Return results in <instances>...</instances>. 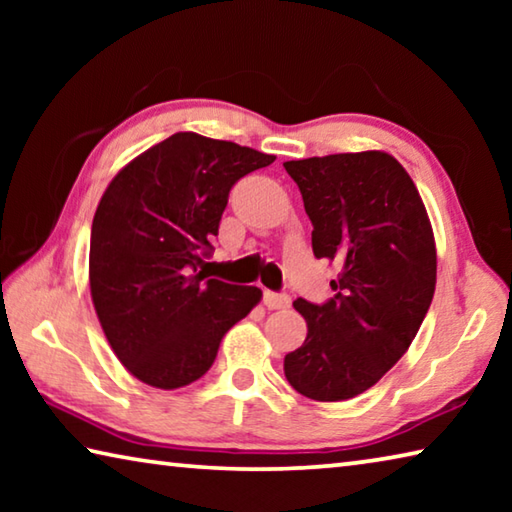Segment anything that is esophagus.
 Instances as JSON below:
<instances>
[{
  "label": "esophagus",
  "mask_w": 512,
  "mask_h": 512,
  "mask_svg": "<svg viewBox=\"0 0 512 512\" xmlns=\"http://www.w3.org/2000/svg\"><path fill=\"white\" fill-rule=\"evenodd\" d=\"M264 305L268 309H287L291 305V298L287 296V293L264 291Z\"/></svg>",
  "instance_id": "34e87169"
}]
</instances>
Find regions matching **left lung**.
Wrapping results in <instances>:
<instances>
[{"label":"left lung","instance_id":"8db88e82","mask_svg":"<svg viewBox=\"0 0 512 512\" xmlns=\"http://www.w3.org/2000/svg\"><path fill=\"white\" fill-rule=\"evenodd\" d=\"M314 225L311 248L339 262L334 298L293 302L307 339L284 375L316 402L357 397L409 350L436 291V241L418 187L384 151L284 162Z\"/></svg>","mask_w":512,"mask_h":512}]
</instances>
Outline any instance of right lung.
<instances>
[{
	"mask_svg": "<svg viewBox=\"0 0 512 512\" xmlns=\"http://www.w3.org/2000/svg\"><path fill=\"white\" fill-rule=\"evenodd\" d=\"M275 155L176 133L110 180L92 221L90 293L124 368L162 391L201 379L262 291L205 280L232 185Z\"/></svg>",
	"mask_w": 512,
	"mask_h": 512,
	"instance_id": "1",
	"label": "right lung"
}]
</instances>
